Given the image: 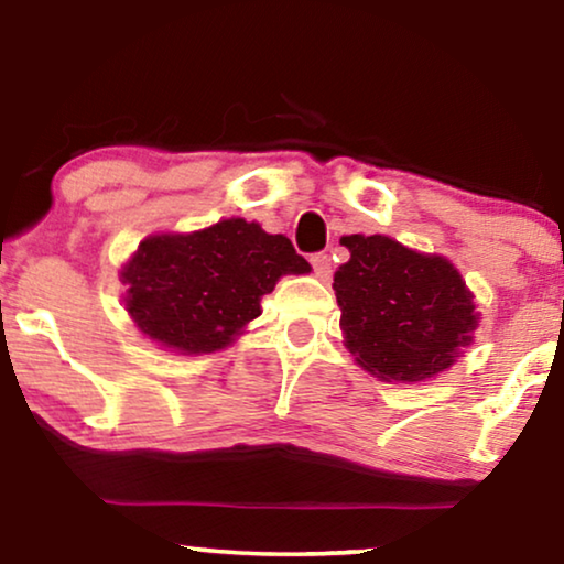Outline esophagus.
I'll return each mask as SVG.
<instances>
[{
	"label": "esophagus",
	"mask_w": 564,
	"mask_h": 564,
	"mask_svg": "<svg viewBox=\"0 0 564 564\" xmlns=\"http://www.w3.org/2000/svg\"><path fill=\"white\" fill-rule=\"evenodd\" d=\"M311 264H313L315 276H318V280H323V282L330 280V259H328V253H313Z\"/></svg>",
	"instance_id": "obj_1"
}]
</instances>
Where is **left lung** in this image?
<instances>
[{
	"mask_svg": "<svg viewBox=\"0 0 564 564\" xmlns=\"http://www.w3.org/2000/svg\"><path fill=\"white\" fill-rule=\"evenodd\" d=\"M349 261L336 269L344 346L382 382H426L475 341L480 313L459 269L442 253L390 236H341Z\"/></svg>",
	"mask_w": 564,
	"mask_h": 564,
	"instance_id": "left-lung-1",
	"label": "left lung"
}]
</instances>
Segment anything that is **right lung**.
Wrapping results in <instances>:
<instances>
[{"mask_svg":"<svg viewBox=\"0 0 564 564\" xmlns=\"http://www.w3.org/2000/svg\"><path fill=\"white\" fill-rule=\"evenodd\" d=\"M307 272L288 236L226 218L192 234L145 236L120 267L122 305L161 349L197 357L234 344L280 276Z\"/></svg>","mask_w":564,"mask_h":564,"instance_id":"add662e5","label":"right lung"}]
</instances>
